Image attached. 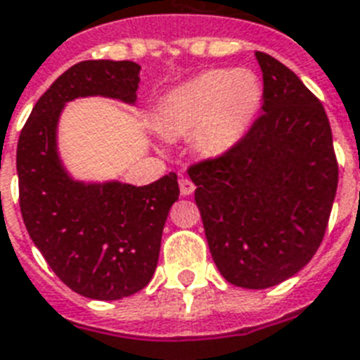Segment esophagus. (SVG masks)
Wrapping results in <instances>:
<instances>
[{"mask_svg":"<svg viewBox=\"0 0 360 360\" xmlns=\"http://www.w3.org/2000/svg\"><path fill=\"white\" fill-rule=\"evenodd\" d=\"M179 188H181V194H183V195H190L195 190V185H194V183H192V181L188 179V177H181V179H179Z\"/></svg>","mask_w":360,"mask_h":360,"instance_id":"esophagus-1","label":"esophagus"}]
</instances>
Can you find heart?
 <instances>
[{
  "label": "heart",
  "mask_w": 360,
  "mask_h": 360,
  "mask_svg": "<svg viewBox=\"0 0 360 360\" xmlns=\"http://www.w3.org/2000/svg\"><path fill=\"white\" fill-rule=\"evenodd\" d=\"M262 105V84L251 70H210L159 103L157 125L166 134L195 129L203 153H226L240 142Z\"/></svg>",
  "instance_id": "heart-1"
}]
</instances>
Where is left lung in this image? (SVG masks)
Segmentation results:
<instances>
[{
    "instance_id": "obj_1",
    "label": "left lung",
    "mask_w": 360,
    "mask_h": 360,
    "mask_svg": "<svg viewBox=\"0 0 360 360\" xmlns=\"http://www.w3.org/2000/svg\"><path fill=\"white\" fill-rule=\"evenodd\" d=\"M255 57L262 114L238 144L190 165L188 175L220 274L259 290L297 274L320 248L338 162L320 99L277 58Z\"/></svg>"
}]
</instances>
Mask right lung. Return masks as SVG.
<instances>
[{"label":"right lung","mask_w":360,"mask_h":360,"mask_svg":"<svg viewBox=\"0 0 360 360\" xmlns=\"http://www.w3.org/2000/svg\"><path fill=\"white\" fill-rule=\"evenodd\" d=\"M139 74L131 60L74 64L38 99L16 150L20 210L31 240L64 285L92 300H122L151 281L179 185L174 172L146 186L75 183L58 162V114L81 96L133 103Z\"/></svg>","instance_id":"right-lung-1"}]
</instances>
